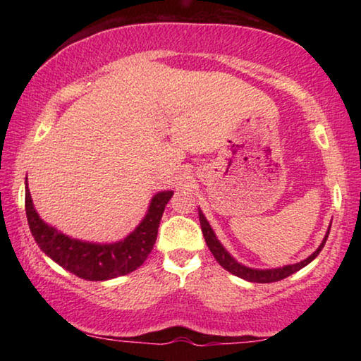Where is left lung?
Instances as JSON below:
<instances>
[{"instance_id": "1", "label": "left lung", "mask_w": 361, "mask_h": 361, "mask_svg": "<svg viewBox=\"0 0 361 361\" xmlns=\"http://www.w3.org/2000/svg\"><path fill=\"white\" fill-rule=\"evenodd\" d=\"M199 219H200V226H202V233L205 236V241H207V246H209L212 255H214V258L219 261L220 266H224V268L228 271V273L238 276L241 279H246V281H251V283H276V281H281L284 278H288V276L294 274L295 271L302 269L305 264H309L310 261H312L315 256H317L320 251H322L325 241L329 238V231L327 235H325V238L322 241V245L319 246L317 250L314 251L312 255L309 256L307 259L300 261V263H295V264H290V266H284V268H278V269H251V268H246V266L236 263V261L231 258V256L226 253L224 246L220 245V241L216 240V236L214 233V230L210 228L209 221L205 220V216L202 212H199Z\"/></svg>"}]
</instances>
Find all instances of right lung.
<instances>
[{"label": "right lung", "instance_id": "right-lung-1", "mask_svg": "<svg viewBox=\"0 0 361 361\" xmlns=\"http://www.w3.org/2000/svg\"><path fill=\"white\" fill-rule=\"evenodd\" d=\"M171 197L172 190L159 192L152 197L149 210L140 226L125 240L113 245H95L68 238L44 224L34 210L27 185L26 215L34 240L49 258L82 279L106 281L133 273L145 263L156 243L161 216Z\"/></svg>", "mask_w": 361, "mask_h": 361}]
</instances>
